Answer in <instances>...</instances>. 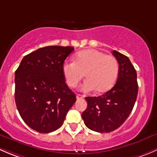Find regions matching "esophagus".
Here are the masks:
<instances>
[{
	"instance_id": "34e87169",
	"label": "esophagus",
	"mask_w": 157,
	"mask_h": 157,
	"mask_svg": "<svg viewBox=\"0 0 157 157\" xmlns=\"http://www.w3.org/2000/svg\"><path fill=\"white\" fill-rule=\"evenodd\" d=\"M76 98H77V100H82V99H84V96H82V95H81V94H77Z\"/></svg>"
}]
</instances>
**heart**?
<instances>
[{
    "label": "heart",
    "instance_id": "obj_1",
    "mask_svg": "<svg viewBox=\"0 0 157 157\" xmlns=\"http://www.w3.org/2000/svg\"><path fill=\"white\" fill-rule=\"evenodd\" d=\"M119 72V63L113 56L94 49L80 51L75 55L74 63L67 62L63 65L66 82L70 88L76 87L85 74L86 80L82 90L85 92L108 91L114 86Z\"/></svg>",
    "mask_w": 157,
    "mask_h": 157
}]
</instances>
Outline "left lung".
<instances>
[{"label": "left lung", "mask_w": 157, "mask_h": 157, "mask_svg": "<svg viewBox=\"0 0 157 157\" xmlns=\"http://www.w3.org/2000/svg\"><path fill=\"white\" fill-rule=\"evenodd\" d=\"M113 54L119 66L116 85L101 96L85 98L88 106L82 114L85 125L100 133L120 127L132 113L138 96L137 72L130 59L116 51Z\"/></svg>", "instance_id": "left-lung-1"}]
</instances>
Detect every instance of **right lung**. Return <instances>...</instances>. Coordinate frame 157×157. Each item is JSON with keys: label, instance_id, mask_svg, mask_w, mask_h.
<instances>
[{"label": "right lung", "instance_id": "1", "mask_svg": "<svg viewBox=\"0 0 157 157\" xmlns=\"http://www.w3.org/2000/svg\"><path fill=\"white\" fill-rule=\"evenodd\" d=\"M72 47L48 46L22 58L15 72V101L25 123L49 133L63 123L76 96L65 82L63 65Z\"/></svg>", "mask_w": 157, "mask_h": 157}]
</instances>
